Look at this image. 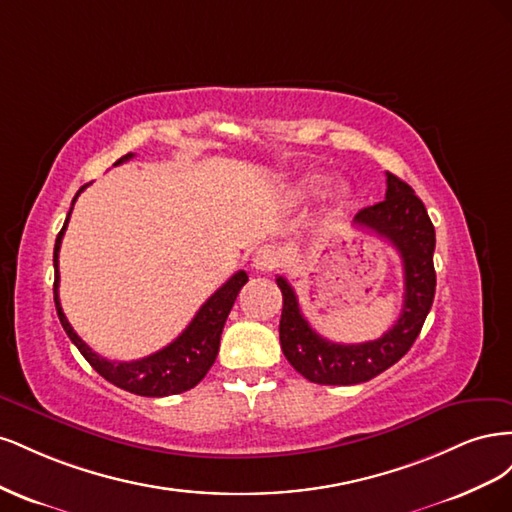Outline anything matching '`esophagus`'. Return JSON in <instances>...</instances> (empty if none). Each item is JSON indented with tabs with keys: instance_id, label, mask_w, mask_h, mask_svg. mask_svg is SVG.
<instances>
[{
	"instance_id": "obj_1",
	"label": "esophagus",
	"mask_w": 512,
	"mask_h": 512,
	"mask_svg": "<svg viewBox=\"0 0 512 512\" xmlns=\"http://www.w3.org/2000/svg\"><path fill=\"white\" fill-rule=\"evenodd\" d=\"M280 262H282L280 247L265 245V247H260V250L254 254L252 267H254L256 271H260V273H269V271L280 267Z\"/></svg>"
}]
</instances>
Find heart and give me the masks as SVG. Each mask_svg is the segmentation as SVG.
Masks as SVG:
<instances>
[{"label":"heart","instance_id":"1","mask_svg":"<svg viewBox=\"0 0 512 512\" xmlns=\"http://www.w3.org/2000/svg\"><path fill=\"white\" fill-rule=\"evenodd\" d=\"M324 183H327V179H324L322 175H309V177L303 179V185H305V188H307L309 192H318ZM348 198H350V194H348L346 188H339V190L335 192V203H337L339 207H344V205L348 203Z\"/></svg>","mask_w":512,"mask_h":512}]
</instances>
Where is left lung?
<instances>
[{"label": "left lung", "instance_id": "1", "mask_svg": "<svg viewBox=\"0 0 512 512\" xmlns=\"http://www.w3.org/2000/svg\"><path fill=\"white\" fill-rule=\"evenodd\" d=\"M354 226L389 241L404 262V307L393 329L374 342L333 344L305 320L297 294L280 275V342L288 363L316 384H361L395 365L416 342L436 294V230L423 200L406 181L386 173V198L356 213Z\"/></svg>", "mask_w": 512, "mask_h": 512}]
</instances>
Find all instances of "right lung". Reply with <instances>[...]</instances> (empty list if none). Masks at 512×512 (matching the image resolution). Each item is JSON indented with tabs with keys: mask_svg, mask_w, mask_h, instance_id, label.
<instances>
[{
	"mask_svg": "<svg viewBox=\"0 0 512 512\" xmlns=\"http://www.w3.org/2000/svg\"><path fill=\"white\" fill-rule=\"evenodd\" d=\"M130 158H134V153H128V156L119 158L115 166L128 162ZM85 188L87 185H83V188L76 192L72 205L76 203V198H79V194ZM70 213L72 209L68 211L66 224L59 230V235L55 239L53 294H55L59 322L68 333V337L72 339V344L79 348V352L85 356L87 363L94 367L104 380H108L128 393L143 395V397H166V395H177V393L194 389V386L207 376V371L215 363V356H218V350H220L222 329L232 305L237 301L239 290L247 282V273L245 271L235 273L220 290H215L207 299V303L198 309V314L192 318L188 329H185L175 342H170L166 348L145 356V359L108 361L104 356L91 350L83 339L74 333L59 303V247H61V239H64Z\"/></svg>",
	"mask_w": 512,
	"mask_h": 512,
	"instance_id": "right-lung-1",
	"label": "right lung"
}]
</instances>
